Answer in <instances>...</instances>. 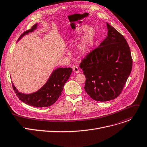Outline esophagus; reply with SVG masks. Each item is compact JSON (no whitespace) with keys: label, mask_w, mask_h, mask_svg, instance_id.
I'll return each mask as SVG.
<instances>
[{"label":"esophagus","mask_w":147,"mask_h":147,"mask_svg":"<svg viewBox=\"0 0 147 147\" xmlns=\"http://www.w3.org/2000/svg\"><path fill=\"white\" fill-rule=\"evenodd\" d=\"M72 68H73V71H74V73H79L80 72L79 67H77V66H73V67H72Z\"/></svg>","instance_id":"34e87169"}]
</instances>
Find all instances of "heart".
<instances>
[{"mask_svg":"<svg viewBox=\"0 0 147 147\" xmlns=\"http://www.w3.org/2000/svg\"><path fill=\"white\" fill-rule=\"evenodd\" d=\"M87 26H83L82 31H85ZM95 35V30L93 28H88L85 32L82 40L78 45V50L82 54H84L90 50Z\"/></svg>","mask_w":147,"mask_h":147,"instance_id":"obj_1","label":"heart"}]
</instances>
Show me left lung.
Returning a JSON list of instances; mask_svg holds the SVG:
<instances>
[{
  "instance_id": "1",
  "label": "left lung",
  "mask_w": 147,
  "mask_h": 147,
  "mask_svg": "<svg viewBox=\"0 0 147 147\" xmlns=\"http://www.w3.org/2000/svg\"><path fill=\"white\" fill-rule=\"evenodd\" d=\"M106 25L107 34L103 41L80 64L86 76V92L100 102L119 96L132 67L130 48L125 38L107 22Z\"/></svg>"
}]
</instances>
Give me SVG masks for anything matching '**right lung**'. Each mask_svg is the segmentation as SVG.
<instances>
[{
    "instance_id": "add662e5",
    "label": "right lung",
    "mask_w": 147,
    "mask_h": 147,
    "mask_svg": "<svg viewBox=\"0 0 147 147\" xmlns=\"http://www.w3.org/2000/svg\"><path fill=\"white\" fill-rule=\"evenodd\" d=\"M38 24H36L29 30L26 31L18 39V42L25 35L36 30ZM72 68H57L49 77L44 85L37 91L31 93L19 92L12 82L13 88L18 98L24 103L36 107H48L53 105L59 98L63 90L65 83L69 79Z\"/></svg>"
}]
</instances>
